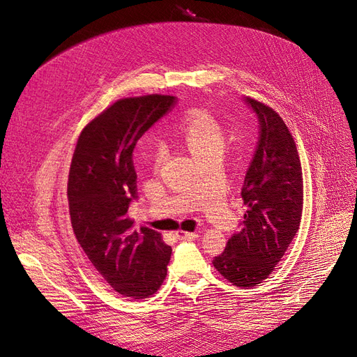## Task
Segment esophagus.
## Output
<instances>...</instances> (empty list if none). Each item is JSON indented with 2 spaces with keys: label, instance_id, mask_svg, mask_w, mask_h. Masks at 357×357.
<instances>
[{
  "label": "esophagus",
  "instance_id": "obj_1",
  "mask_svg": "<svg viewBox=\"0 0 357 357\" xmlns=\"http://www.w3.org/2000/svg\"><path fill=\"white\" fill-rule=\"evenodd\" d=\"M179 240H191V238H197L199 233H190V231H178L176 233Z\"/></svg>",
  "mask_w": 357,
  "mask_h": 357
}]
</instances>
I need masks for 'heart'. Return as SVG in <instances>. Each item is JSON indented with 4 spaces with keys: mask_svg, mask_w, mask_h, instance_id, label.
Here are the masks:
<instances>
[{
    "mask_svg": "<svg viewBox=\"0 0 357 357\" xmlns=\"http://www.w3.org/2000/svg\"><path fill=\"white\" fill-rule=\"evenodd\" d=\"M181 136L194 157H199L213 148L224 146V136L220 124L203 109H191L181 123ZM166 157V145L157 141L153 148V160L160 165Z\"/></svg>",
    "mask_w": 357,
    "mask_h": 357,
    "instance_id": "b5f03b06",
    "label": "heart"
}]
</instances>
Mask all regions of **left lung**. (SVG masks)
<instances>
[{
	"mask_svg": "<svg viewBox=\"0 0 357 357\" xmlns=\"http://www.w3.org/2000/svg\"><path fill=\"white\" fill-rule=\"evenodd\" d=\"M258 119V142L241 199L246 204L241 229L227 241L213 267L240 287L257 286L283 258L301 222L303 172L294 137L273 108L243 98Z\"/></svg>",
	"mask_w": 357,
	"mask_h": 357,
	"instance_id": "left-lung-1",
	"label": "left lung"
}]
</instances>
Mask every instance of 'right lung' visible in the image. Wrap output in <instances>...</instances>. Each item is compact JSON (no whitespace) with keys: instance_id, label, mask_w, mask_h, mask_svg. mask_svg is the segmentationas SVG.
Here are the masks:
<instances>
[{"instance_id":"1","label":"right lung","mask_w":357,"mask_h":357,"mask_svg":"<svg viewBox=\"0 0 357 357\" xmlns=\"http://www.w3.org/2000/svg\"><path fill=\"white\" fill-rule=\"evenodd\" d=\"M176 102L175 96L149 95L114 103L79 135L68 179L79 246L114 291L135 300L162 286L172 248L151 228L136 231L126 215L137 199L133 149Z\"/></svg>"}]
</instances>
